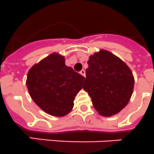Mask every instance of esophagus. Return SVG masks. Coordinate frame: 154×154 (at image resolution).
<instances>
[{
    "mask_svg": "<svg viewBox=\"0 0 154 154\" xmlns=\"http://www.w3.org/2000/svg\"><path fill=\"white\" fill-rule=\"evenodd\" d=\"M80 73H81V74L82 75V76H84V77H85V71L84 70V69H82V70H81V72H80Z\"/></svg>",
    "mask_w": 154,
    "mask_h": 154,
    "instance_id": "34e87169",
    "label": "esophagus"
}]
</instances>
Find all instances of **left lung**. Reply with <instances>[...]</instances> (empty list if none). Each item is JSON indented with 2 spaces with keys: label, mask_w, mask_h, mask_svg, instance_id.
<instances>
[{
  "label": "left lung",
  "mask_w": 154,
  "mask_h": 154,
  "mask_svg": "<svg viewBox=\"0 0 154 154\" xmlns=\"http://www.w3.org/2000/svg\"><path fill=\"white\" fill-rule=\"evenodd\" d=\"M83 88L99 114H116L128 103L134 88L131 69L112 53L101 50L90 56Z\"/></svg>",
  "instance_id": "left-lung-1"
}]
</instances>
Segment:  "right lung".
<instances>
[{
    "instance_id": "obj_1",
    "label": "right lung",
    "mask_w": 154,
    "mask_h": 154,
    "mask_svg": "<svg viewBox=\"0 0 154 154\" xmlns=\"http://www.w3.org/2000/svg\"><path fill=\"white\" fill-rule=\"evenodd\" d=\"M84 80L82 75L65 65L63 56L53 53L29 69L26 86L41 109L52 116L63 117L73 108Z\"/></svg>"
}]
</instances>
